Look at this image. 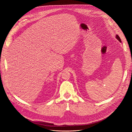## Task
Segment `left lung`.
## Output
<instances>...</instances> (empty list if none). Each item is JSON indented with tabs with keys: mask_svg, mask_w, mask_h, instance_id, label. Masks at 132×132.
Wrapping results in <instances>:
<instances>
[{
	"mask_svg": "<svg viewBox=\"0 0 132 132\" xmlns=\"http://www.w3.org/2000/svg\"><path fill=\"white\" fill-rule=\"evenodd\" d=\"M116 39H117V40H118V41L120 42H121V39H120V37L119 36V35H116Z\"/></svg>",
	"mask_w": 132,
	"mask_h": 132,
	"instance_id": "left-lung-1",
	"label": "left lung"
}]
</instances>
